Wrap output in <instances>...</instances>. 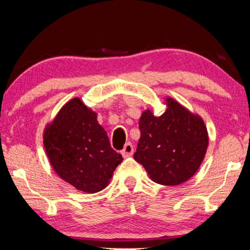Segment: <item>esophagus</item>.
Segmentation results:
<instances>
[{
    "label": "esophagus",
    "mask_w": 250,
    "mask_h": 250,
    "mask_svg": "<svg viewBox=\"0 0 250 250\" xmlns=\"http://www.w3.org/2000/svg\"><path fill=\"white\" fill-rule=\"evenodd\" d=\"M134 153V146H132L131 142H127L124 146V149L122 150V155L124 157H129Z\"/></svg>",
    "instance_id": "esophagus-1"
}]
</instances>
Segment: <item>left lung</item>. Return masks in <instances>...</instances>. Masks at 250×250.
I'll use <instances>...</instances> for the list:
<instances>
[{"label":"left lung","mask_w":250,"mask_h":250,"mask_svg":"<svg viewBox=\"0 0 250 250\" xmlns=\"http://www.w3.org/2000/svg\"><path fill=\"white\" fill-rule=\"evenodd\" d=\"M166 110L155 116L141 114V132L134 159L145 167L153 182L179 186L190 180L203 163L208 142L207 127L199 115L173 98H165Z\"/></svg>","instance_id":"obj_1"}]
</instances>
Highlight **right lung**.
<instances>
[{
  "mask_svg": "<svg viewBox=\"0 0 250 250\" xmlns=\"http://www.w3.org/2000/svg\"><path fill=\"white\" fill-rule=\"evenodd\" d=\"M97 117V112L80 98H73L43 133L44 148L54 172L86 193L104 190L123 160L121 153L111 148Z\"/></svg>",
  "mask_w": 250,
  "mask_h": 250,
  "instance_id": "add662e5",
  "label": "right lung"
}]
</instances>
